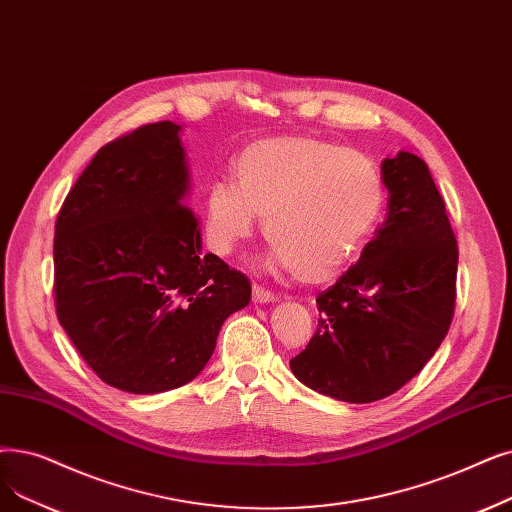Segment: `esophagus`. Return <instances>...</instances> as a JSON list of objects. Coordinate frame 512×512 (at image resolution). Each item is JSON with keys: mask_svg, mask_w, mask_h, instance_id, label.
Segmentation results:
<instances>
[{"mask_svg": "<svg viewBox=\"0 0 512 512\" xmlns=\"http://www.w3.org/2000/svg\"><path fill=\"white\" fill-rule=\"evenodd\" d=\"M274 299H276V295L272 291H268V288H263L261 284L253 282V301H257V303H270Z\"/></svg>", "mask_w": 512, "mask_h": 512, "instance_id": "obj_1", "label": "esophagus"}]
</instances>
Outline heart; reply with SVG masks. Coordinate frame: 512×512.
Returning a JSON list of instances; mask_svg holds the SVG:
<instances>
[{
  "instance_id": "1",
  "label": "heart",
  "mask_w": 512,
  "mask_h": 512,
  "mask_svg": "<svg viewBox=\"0 0 512 512\" xmlns=\"http://www.w3.org/2000/svg\"><path fill=\"white\" fill-rule=\"evenodd\" d=\"M383 207V173L366 154L314 136L263 138L238 154L232 182L209 186L205 236L230 255L259 215L272 263L305 284H326L358 259Z\"/></svg>"
}]
</instances>
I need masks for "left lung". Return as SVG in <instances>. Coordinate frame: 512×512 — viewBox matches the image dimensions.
<instances>
[{
    "label": "left lung",
    "instance_id": "1",
    "mask_svg": "<svg viewBox=\"0 0 512 512\" xmlns=\"http://www.w3.org/2000/svg\"><path fill=\"white\" fill-rule=\"evenodd\" d=\"M387 217L362 257L318 295V328L291 360L328 397L370 404L402 389L446 339L456 307L458 247L427 163L383 161Z\"/></svg>",
    "mask_w": 512,
    "mask_h": 512
}]
</instances>
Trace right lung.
<instances>
[{
  "label": "right lung",
  "instance_id": "1",
  "mask_svg": "<svg viewBox=\"0 0 512 512\" xmlns=\"http://www.w3.org/2000/svg\"><path fill=\"white\" fill-rule=\"evenodd\" d=\"M188 201L180 125L104 144L66 194L54 236L58 322L100 379L161 393L205 368L251 282L213 253Z\"/></svg>",
  "mask_w": 512,
  "mask_h": 512
}]
</instances>
